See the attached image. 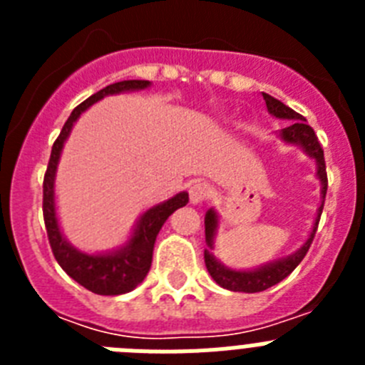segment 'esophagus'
<instances>
[{
  "instance_id": "1",
  "label": "esophagus",
  "mask_w": 365,
  "mask_h": 365,
  "mask_svg": "<svg viewBox=\"0 0 365 365\" xmlns=\"http://www.w3.org/2000/svg\"><path fill=\"white\" fill-rule=\"evenodd\" d=\"M210 186L206 185V182H193L192 186H190V201L193 202V205H199V202L206 201V199L210 197Z\"/></svg>"
}]
</instances>
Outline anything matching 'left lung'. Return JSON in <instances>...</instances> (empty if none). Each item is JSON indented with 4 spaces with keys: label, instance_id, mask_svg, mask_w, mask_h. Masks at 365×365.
I'll list each match as a JSON object with an SVG mask.
<instances>
[{
    "label": "left lung",
    "instance_id": "obj_1",
    "mask_svg": "<svg viewBox=\"0 0 365 365\" xmlns=\"http://www.w3.org/2000/svg\"><path fill=\"white\" fill-rule=\"evenodd\" d=\"M263 100H265L267 109L272 117L283 118V120H291V124L283 128L279 131V138L285 140L287 144H296V146L302 148L309 157L316 160V175L322 182V205L318 208V215H316L314 227H312L311 235L309 240L302 245V248H298L294 254L283 257V259L272 261L269 265H263L259 269L254 270H232L228 267H225L221 261L215 259V256L212 254L214 250V237L215 232H217V212L214 208L206 212L205 215V234H206V245L208 248H205V263L206 269L210 272V276L214 278V282L217 285H221L222 289H228V291L234 292H261L267 291L269 287L276 285L282 279H285L296 267L302 263V259L307 254L309 247H311L312 240H314L316 228H318V222H320L322 210H324V201L325 193H327V172H325V159H324V150L320 146V140L316 137L314 130L307 124V120L296 113L294 109H291L289 106H285L283 102H279L278 98L263 93Z\"/></svg>",
    "mask_w": 365,
    "mask_h": 365
}]
</instances>
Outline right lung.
Segmentation results:
<instances>
[{"instance_id": "1", "label": "right lung", "mask_w": 365, "mask_h": 365, "mask_svg": "<svg viewBox=\"0 0 365 365\" xmlns=\"http://www.w3.org/2000/svg\"><path fill=\"white\" fill-rule=\"evenodd\" d=\"M151 82L148 80H124V82L111 83V86L100 89L93 96L83 100L82 104L76 106L71 113V117L63 124L62 131L54 140L53 150H51V159L47 172L43 177V221L47 228V237H49L51 248L56 257L58 265L67 272V276L86 287L87 291L95 292L100 296H117L133 291L138 283H143L146 274L150 272L151 257H153V247L157 234L160 232L166 219L188 202V193L180 192L173 195L172 199L153 206L144 212L137 221L133 234L130 241L120 247L118 250H113L108 254H86L80 252L69 241L63 237L60 225L56 217V206H54V177H56V166L62 155L63 143L69 137L74 122L86 111L89 106L102 100L108 95H118V93L138 91L146 89Z\"/></svg>"}]
</instances>
